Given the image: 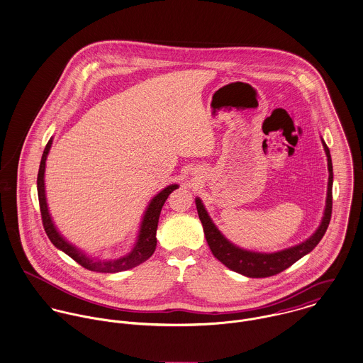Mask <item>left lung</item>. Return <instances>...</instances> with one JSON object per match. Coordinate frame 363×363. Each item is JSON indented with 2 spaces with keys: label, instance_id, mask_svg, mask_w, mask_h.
Listing matches in <instances>:
<instances>
[{
  "label": "left lung",
  "instance_id": "8db88e82",
  "mask_svg": "<svg viewBox=\"0 0 363 363\" xmlns=\"http://www.w3.org/2000/svg\"><path fill=\"white\" fill-rule=\"evenodd\" d=\"M322 144L328 157V169H329V183H328V197H326V206L323 212L322 222L316 231L306 238L305 241L299 242L297 245H293L290 248L277 251V252H257L250 251L237 247L229 241L220 230L216 228V225L212 222L211 216L208 215L202 201L196 198L198 216L203 228V234L206 238V242L213 254V257L220 261L225 266H228L233 272H237L247 277H269L274 276L291 264H296L298 259L309 254L322 240L325 233L328 230L331 218V206H333V165H331V157H330L329 148L326 143L322 138Z\"/></svg>",
  "mask_w": 363,
  "mask_h": 363
}]
</instances>
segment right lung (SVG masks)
Masks as SVG:
<instances>
[{"instance_id":"obj_1","label":"right lung","mask_w":363,"mask_h":363,"mask_svg":"<svg viewBox=\"0 0 363 363\" xmlns=\"http://www.w3.org/2000/svg\"><path fill=\"white\" fill-rule=\"evenodd\" d=\"M52 145V137L47 143L41 162H40V169L37 174V193H38V202H40V211H41V218H43V226L44 230L47 233L48 238L51 242L69 255L73 261L77 264H82L83 267L91 270V272H99V273H116V272H123L128 269L135 267L143 262H145L155 251L157 247V229H158V220L161 215V209L165 203L169 194L179 189V184H170L165 187L162 191H160L155 197L152 198L143 215L140 230L137 234V240L133 245L132 251L128 252L123 257L115 258V259H99V258H91L87 254H84L82 250L74 247L72 242H69L65 237L58 231L57 226L52 222L51 213L48 211V203H47V197H45V183H44V173H45V161L48 157V152Z\"/></svg>"}]
</instances>
